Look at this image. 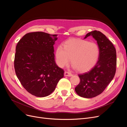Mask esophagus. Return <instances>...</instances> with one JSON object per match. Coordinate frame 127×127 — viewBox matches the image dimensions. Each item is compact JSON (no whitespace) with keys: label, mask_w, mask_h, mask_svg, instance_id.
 Returning a JSON list of instances; mask_svg holds the SVG:
<instances>
[{"label":"esophagus","mask_w":127,"mask_h":127,"mask_svg":"<svg viewBox=\"0 0 127 127\" xmlns=\"http://www.w3.org/2000/svg\"><path fill=\"white\" fill-rule=\"evenodd\" d=\"M64 76L65 77H71V76H72V74H71V73H70L69 72L65 71V72H64Z\"/></svg>","instance_id":"esophagus-1"}]
</instances>
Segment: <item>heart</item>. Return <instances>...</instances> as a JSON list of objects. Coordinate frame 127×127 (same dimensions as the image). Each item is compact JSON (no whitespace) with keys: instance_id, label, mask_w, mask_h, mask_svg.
Segmentation results:
<instances>
[{"instance_id":"heart-1","label":"heart","mask_w":127,"mask_h":127,"mask_svg":"<svg viewBox=\"0 0 127 127\" xmlns=\"http://www.w3.org/2000/svg\"><path fill=\"white\" fill-rule=\"evenodd\" d=\"M100 56L97 44L84 39H70L64 42L62 47H57L55 57L60 67L67 65L70 61L73 67L79 72L91 69L97 63Z\"/></svg>"}]
</instances>
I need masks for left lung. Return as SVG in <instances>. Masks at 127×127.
I'll use <instances>...</instances> for the list:
<instances>
[{"mask_svg":"<svg viewBox=\"0 0 127 127\" xmlns=\"http://www.w3.org/2000/svg\"><path fill=\"white\" fill-rule=\"evenodd\" d=\"M92 36L100 48V56L96 65L90 70L78 76L80 82L75 88L77 94L91 98L102 93L114 78L116 72V52L114 45L101 32L91 31L84 39Z\"/></svg>","mask_w":127,"mask_h":127,"instance_id":"8db88e82","label":"left lung"}]
</instances>
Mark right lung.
<instances>
[{"instance_id":"obj_1","label":"right lung","mask_w":127,"mask_h":127,"mask_svg":"<svg viewBox=\"0 0 127 127\" xmlns=\"http://www.w3.org/2000/svg\"><path fill=\"white\" fill-rule=\"evenodd\" d=\"M57 35L43 32L27 33L16 47L14 68L23 87L38 97L49 95L64 77L55 59L53 45Z\"/></svg>"}]
</instances>
